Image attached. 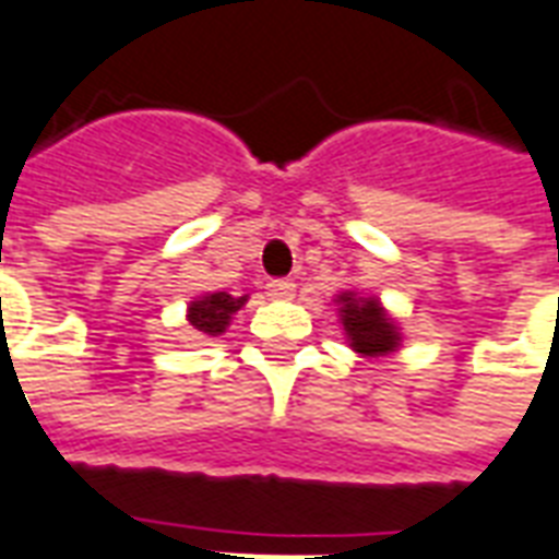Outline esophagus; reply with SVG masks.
<instances>
[{"mask_svg":"<svg viewBox=\"0 0 559 559\" xmlns=\"http://www.w3.org/2000/svg\"><path fill=\"white\" fill-rule=\"evenodd\" d=\"M266 293L272 299H293V293H296V284L290 278H275L266 284Z\"/></svg>","mask_w":559,"mask_h":559,"instance_id":"obj_1","label":"esophagus"}]
</instances>
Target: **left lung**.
I'll list each match as a JSON object with an SVG mask.
<instances>
[{"instance_id": "8db88e82", "label": "left lung", "mask_w": 559, "mask_h": 559, "mask_svg": "<svg viewBox=\"0 0 559 559\" xmlns=\"http://www.w3.org/2000/svg\"><path fill=\"white\" fill-rule=\"evenodd\" d=\"M334 305H337V317H341L349 349L361 358L391 355L403 346L400 322L388 313V308L376 296L343 290L334 296Z\"/></svg>"}]
</instances>
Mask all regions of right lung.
I'll return each mask as SVG.
<instances>
[{
    "instance_id": "right-lung-1",
    "label": "right lung",
    "mask_w": 559,
    "mask_h": 559,
    "mask_svg": "<svg viewBox=\"0 0 559 559\" xmlns=\"http://www.w3.org/2000/svg\"><path fill=\"white\" fill-rule=\"evenodd\" d=\"M248 301V296H227V293H206V296H198L195 301H189L186 308V320L195 329L198 334H206V337H218V334L227 332V325L234 320V313Z\"/></svg>"
}]
</instances>
